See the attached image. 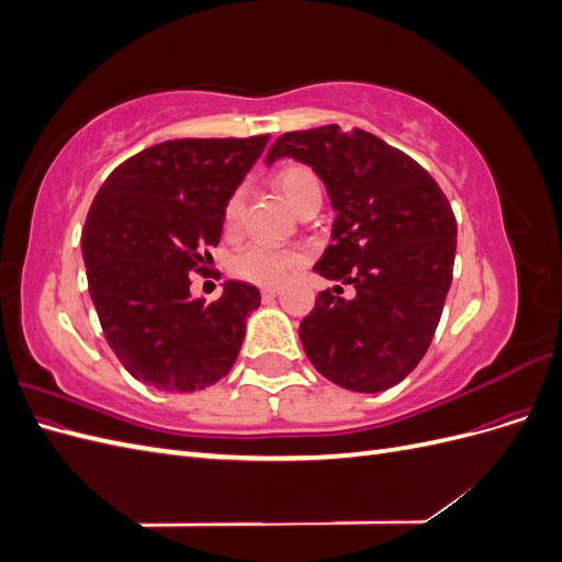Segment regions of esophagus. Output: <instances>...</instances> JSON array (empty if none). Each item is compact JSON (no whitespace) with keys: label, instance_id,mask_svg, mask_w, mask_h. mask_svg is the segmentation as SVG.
Listing matches in <instances>:
<instances>
[{"label":"esophagus","instance_id":"esophagus-1","mask_svg":"<svg viewBox=\"0 0 562 562\" xmlns=\"http://www.w3.org/2000/svg\"><path fill=\"white\" fill-rule=\"evenodd\" d=\"M279 295V288L277 285H265L262 288V300H274Z\"/></svg>","mask_w":562,"mask_h":562}]
</instances>
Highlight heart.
Instances as JSON below:
<instances>
[{
    "instance_id": "heart-1",
    "label": "heart",
    "mask_w": 562,
    "mask_h": 562,
    "mask_svg": "<svg viewBox=\"0 0 562 562\" xmlns=\"http://www.w3.org/2000/svg\"><path fill=\"white\" fill-rule=\"evenodd\" d=\"M274 184L281 192V196L291 203L295 211L307 196L321 194L318 176L310 166H302V164L283 166L274 176ZM241 211H244V187H236V190L229 194V199L225 201L223 220L227 229H234L239 225ZM304 260H307V250L302 246H274L267 241H252L232 255L229 271L236 279H244L248 283L277 285Z\"/></svg>"
}]
</instances>
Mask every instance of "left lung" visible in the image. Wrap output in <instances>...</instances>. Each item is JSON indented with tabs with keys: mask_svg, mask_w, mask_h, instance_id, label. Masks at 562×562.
Masks as SVG:
<instances>
[{
	"mask_svg": "<svg viewBox=\"0 0 562 562\" xmlns=\"http://www.w3.org/2000/svg\"><path fill=\"white\" fill-rule=\"evenodd\" d=\"M281 157L310 164L337 211L314 271L356 288L351 300L318 293L300 323L304 351L337 386L375 394L398 384L427 353L452 283L448 196L415 159L361 128L283 133L267 164Z\"/></svg>",
	"mask_w": 562,
	"mask_h": 562,
	"instance_id": "obj_1",
	"label": "left lung"
}]
</instances>
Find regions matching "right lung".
Here are the masks:
<instances>
[{"label": "right lung", "mask_w": 562, "mask_h": 562, "mask_svg": "<svg viewBox=\"0 0 562 562\" xmlns=\"http://www.w3.org/2000/svg\"><path fill=\"white\" fill-rule=\"evenodd\" d=\"M269 135L180 138L119 164L81 232L89 293L108 345L135 380L190 394L225 378L260 291L227 281L223 297L192 300L223 236L225 201Z\"/></svg>", "instance_id": "add662e5"}]
</instances>
